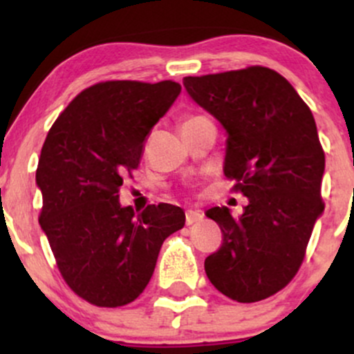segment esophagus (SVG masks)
Returning a JSON list of instances; mask_svg holds the SVG:
<instances>
[{
    "label": "esophagus",
    "mask_w": 354,
    "mask_h": 354,
    "mask_svg": "<svg viewBox=\"0 0 354 354\" xmlns=\"http://www.w3.org/2000/svg\"><path fill=\"white\" fill-rule=\"evenodd\" d=\"M203 219V213L198 209H188L186 211V225H193V223H198Z\"/></svg>",
    "instance_id": "1"
}]
</instances>
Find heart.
<instances>
[{
	"label": "heart",
	"mask_w": 354,
	"mask_h": 354,
	"mask_svg": "<svg viewBox=\"0 0 354 354\" xmlns=\"http://www.w3.org/2000/svg\"><path fill=\"white\" fill-rule=\"evenodd\" d=\"M194 118H198V116H194ZM194 118H189V120H194ZM189 120H186V121H189Z\"/></svg>",
	"instance_id": "heart-1"
}]
</instances>
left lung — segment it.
<instances>
[{"instance_id": "left-lung-1", "label": "left lung", "mask_w": 354, "mask_h": 354, "mask_svg": "<svg viewBox=\"0 0 354 354\" xmlns=\"http://www.w3.org/2000/svg\"><path fill=\"white\" fill-rule=\"evenodd\" d=\"M183 84L225 128L223 171L248 198L239 218L226 206L206 211L223 231L221 248L205 259L206 276L234 301H261L298 273L324 211V151L315 118L270 68L186 76Z\"/></svg>"}]
</instances>
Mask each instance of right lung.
<instances>
[{"label": "right lung", "mask_w": 354, "mask_h": 354, "mask_svg": "<svg viewBox=\"0 0 354 354\" xmlns=\"http://www.w3.org/2000/svg\"><path fill=\"white\" fill-rule=\"evenodd\" d=\"M181 86L174 81H106L81 91L44 140L36 185L39 226L59 273L88 303L135 301L151 279L161 245L185 226L180 206H121L120 186Z\"/></svg>", "instance_id": "add662e5"}]
</instances>
